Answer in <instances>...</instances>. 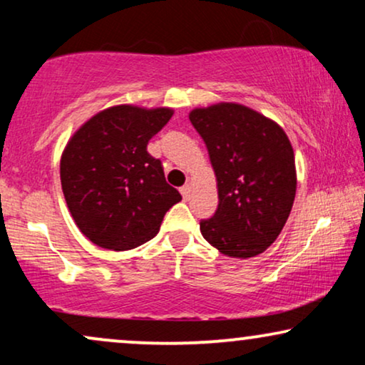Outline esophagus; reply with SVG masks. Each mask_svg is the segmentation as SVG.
I'll use <instances>...</instances> for the list:
<instances>
[{"instance_id": "1", "label": "esophagus", "mask_w": 365, "mask_h": 365, "mask_svg": "<svg viewBox=\"0 0 365 365\" xmlns=\"http://www.w3.org/2000/svg\"><path fill=\"white\" fill-rule=\"evenodd\" d=\"M181 194H182L184 199H189V196H191V186H189V184H186V186H182L181 187Z\"/></svg>"}]
</instances>
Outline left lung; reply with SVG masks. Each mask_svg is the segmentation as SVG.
<instances>
[{
    "mask_svg": "<svg viewBox=\"0 0 365 365\" xmlns=\"http://www.w3.org/2000/svg\"><path fill=\"white\" fill-rule=\"evenodd\" d=\"M189 119L217 181V211L199 224L202 237L224 256H257L291 214L297 187L292 144L276 121L244 104L196 108Z\"/></svg>",
    "mask_w": 365,
    "mask_h": 365,
    "instance_id": "obj_1",
    "label": "left lung"
}]
</instances>
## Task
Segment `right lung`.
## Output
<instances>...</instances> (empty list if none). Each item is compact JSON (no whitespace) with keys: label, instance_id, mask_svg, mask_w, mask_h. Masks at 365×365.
I'll return each instance as SVG.
<instances>
[{"label":"right lung","instance_id":"right-lung-1","mask_svg":"<svg viewBox=\"0 0 365 365\" xmlns=\"http://www.w3.org/2000/svg\"><path fill=\"white\" fill-rule=\"evenodd\" d=\"M171 108L119 104L89 118L61 154L68 209L84 236L109 251H128L156 236L164 214L181 201L148 143Z\"/></svg>","mask_w":365,"mask_h":365}]
</instances>
